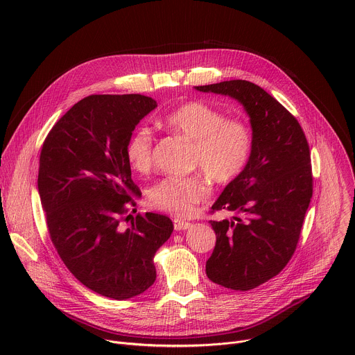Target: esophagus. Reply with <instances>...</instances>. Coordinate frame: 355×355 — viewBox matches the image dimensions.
<instances>
[{
    "label": "esophagus",
    "mask_w": 355,
    "mask_h": 355,
    "mask_svg": "<svg viewBox=\"0 0 355 355\" xmlns=\"http://www.w3.org/2000/svg\"><path fill=\"white\" fill-rule=\"evenodd\" d=\"M191 226V223L189 222H187V220H182V219H174V229L175 230H187L188 227Z\"/></svg>",
    "instance_id": "obj_1"
}]
</instances>
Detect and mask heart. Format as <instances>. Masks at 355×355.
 Here are the masks:
<instances>
[{"instance_id":"1","label":"heart","mask_w":355,"mask_h":355,"mask_svg":"<svg viewBox=\"0 0 355 355\" xmlns=\"http://www.w3.org/2000/svg\"><path fill=\"white\" fill-rule=\"evenodd\" d=\"M163 123L170 132L191 141V170L218 185L233 182L244 171L252 150V132L243 119L226 118L207 103L189 101L170 111ZM153 135L147 128H139L129 136L125 155L135 171L147 174L153 168ZM209 193V182L200 174L167 177L150 189L148 202L155 209L189 216Z\"/></svg>"}]
</instances>
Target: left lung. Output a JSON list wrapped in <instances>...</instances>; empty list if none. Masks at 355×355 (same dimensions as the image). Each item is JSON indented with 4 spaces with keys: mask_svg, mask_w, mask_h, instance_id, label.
Listing matches in <instances>:
<instances>
[{
    "mask_svg": "<svg viewBox=\"0 0 355 355\" xmlns=\"http://www.w3.org/2000/svg\"><path fill=\"white\" fill-rule=\"evenodd\" d=\"M195 88L237 99L250 116V160L212 205V212L236 215L209 222L216 244L207 261L212 282L250 291L278 275L296 250L313 193L309 144L296 118L256 84L230 80Z\"/></svg>",
    "mask_w": 355,
    "mask_h": 355,
    "instance_id": "obj_1",
    "label": "left lung"
}]
</instances>
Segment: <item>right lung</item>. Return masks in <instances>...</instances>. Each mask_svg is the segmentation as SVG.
I'll return each instance as SVG.
<instances>
[{"mask_svg": "<svg viewBox=\"0 0 355 355\" xmlns=\"http://www.w3.org/2000/svg\"><path fill=\"white\" fill-rule=\"evenodd\" d=\"M156 107L140 94L89 95L56 122L40 151L37 188L55 248L83 285L116 300L155 284V254L174 229L151 212L122 227L141 195L126 141Z\"/></svg>", "mask_w": 355, "mask_h": 355, "instance_id": "add662e5", "label": "right lung"}]
</instances>
